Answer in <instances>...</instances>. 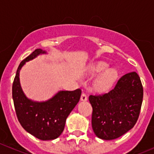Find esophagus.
Here are the masks:
<instances>
[{"mask_svg":"<svg viewBox=\"0 0 154 154\" xmlns=\"http://www.w3.org/2000/svg\"><path fill=\"white\" fill-rule=\"evenodd\" d=\"M80 100H81V101H84V102L87 101V100H88V97H87V96L86 95V93H82L81 97H80Z\"/></svg>","mask_w":154,"mask_h":154,"instance_id":"obj_1","label":"esophagus"}]
</instances>
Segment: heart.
I'll return each mask as SVG.
<instances>
[{
    "mask_svg": "<svg viewBox=\"0 0 154 154\" xmlns=\"http://www.w3.org/2000/svg\"><path fill=\"white\" fill-rule=\"evenodd\" d=\"M100 73L93 81V87L96 91L104 93L114 85L118 78V73L115 69L109 68V64L104 61L91 64L87 71V74L90 76H97Z\"/></svg>",
    "mask_w": 154,
    "mask_h": 154,
    "instance_id": "obj_1",
    "label": "heart"
}]
</instances>
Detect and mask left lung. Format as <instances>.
<instances>
[{
	"mask_svg": "<svg viewBox=\"0 0 154 154\" xmlns=\"http://www.w3.org/2000/svg\"><path fill=\"white\" fill-rule=\"evenodd\" d=\"M93 107L92 128L103 140H114L134 126L143 101V87L138 74L128 73L121 77L108 93L90 95Z\"/></svg>",
	"mask_w": 154,
	"mask_h": 154,
	"instance_id": "left-lung-1",
	"label": "left lung"
}]
</instances>
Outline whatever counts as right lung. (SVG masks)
Instances as JSON below:
<instances>
[{
  "label": "right lung",
  "instance_id": "1",
  "mask_svg": "<svg viewBox=\"0 0 154 154\" xmlns=\"http://www.w3.org/2000/svg\"><path fill=\"white\" fill-rule=\"evenodd\" d=\"M45 54H48L46 51L38 48L21 61L12 88L19 122L28 133L42 140H54L61 135L67 116L78 103L81 95V90L77 89L74 91L59 90L45 101H35L26 96L20 81V70L26 62Z\"/></svg>",
  "mask_w": 154,
  "mask_h": 154
}]
</instances>
